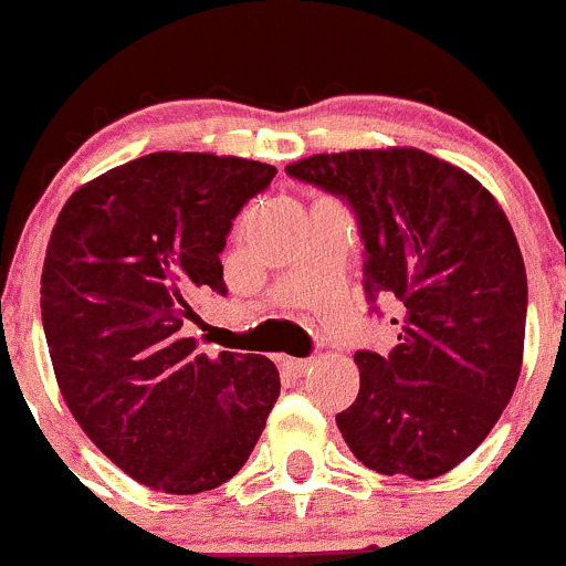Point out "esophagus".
<instances>
[{
    "label": "esophagus",
    "mask_w": 566,
    "mask_h": 566,
    "mask_svg": "<svg viewBox=\"0 0 566 566\" xmlns=\"http://www.w3.org/2000/svg\"><path fill=\"white\" fill-rule=\"evenodd\" d=\"M285 368H289L291 374H296V377H302V374H307L313 368V360L311 357H289V360L283 363Z\"/></svg>",
    "instance_id": "1"
}]
</instances>
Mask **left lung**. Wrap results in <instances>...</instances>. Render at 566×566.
<instances>
[{
	"instance_id": "1",
	"label": "left lung",
	"mask_w": 566,
	"mask_h": 566,
	"mask_svg": "<svg viewBox=\"0 0 566 566\" xmlns=\"http://www.w3.org/2000/svg\"><path fill=\"white\" fill-rule=\"evenodd\" d=\"M285 172L352 209L371 311L399 302V344L355 352L360 394L335 416L346 446L385 475L449 473L495 427L523 366L528 283L506 214L418 148L316 154Z\"/></svg>"
}]
</instances>
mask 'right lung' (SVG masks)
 <instances>
[{
	"instance_id": "obj_1",
	"label": "right lung",
	"mask_w": 566,
	"mask_h": 566,
	"mask_svg": "<svg viewBox=\"0 0 566 566\" xmlns=\"http://www.w3.org/2000/svg\"><path fill=\"white\" fill-rule=\"evenodd\" d=\"M277 170L214 154L139 156L76 189L49 239L41 316L63 399L139 484L195 495L253 454L281 374L184 338L198 291L228 294L220 253Z\"/></svg>"
}]
</instances>
